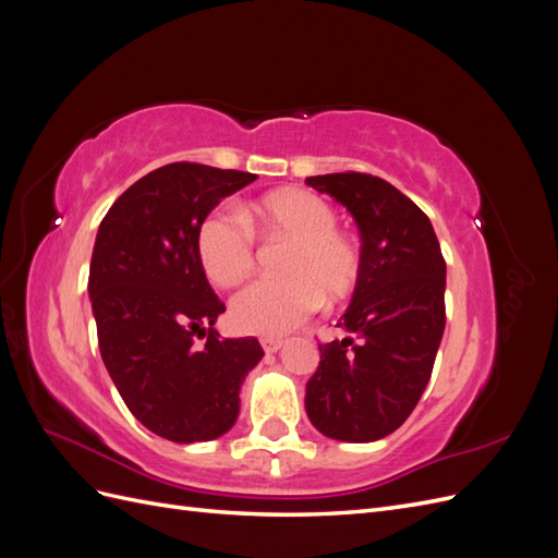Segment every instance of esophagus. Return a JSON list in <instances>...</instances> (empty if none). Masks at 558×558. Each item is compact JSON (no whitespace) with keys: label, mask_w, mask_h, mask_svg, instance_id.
<instances>
[{"label":"esophagus","mask_w":558,"mask_h":558,"mask_svg":"<svg viewBox=\"0 0 558 558\" xmlns=\"http://www.w3.org/2000/svg\"><path fill=\"white\" fill-rule=\"evenodd\" d=\"M260 344H263L265 353H277L283 347V340L281 337H263Z\"/></svg>","instance_id":"34e87169"}]
</instances>
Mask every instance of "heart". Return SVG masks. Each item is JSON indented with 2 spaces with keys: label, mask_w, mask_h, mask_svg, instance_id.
I'll use <instances>...</instances> for the list:
<instances>
[{
  "label": "heart",
  "mask_w": 558,
  "mask_h": 558,
  "mask_svg": "<svg viewBox=\"0 0 558 558\" xmlns=\"http://www.w3.org/2000/svg\"><path fill=\"white\" fill-rule=\"evenodd\" d=\"M263 238L291 240L281 260V279L246 286L230 302L232 326L246 335L277 337L298 328L328 302L347 300L361 281L363 256L356 240L337 228L340 216L328 199L302 189L265 195L244 209ZM197 258L209 281L238 286L256 258V240L242 216L216 209L202 218L195 238Z\"/></svg>",
  "instance_id": "1"
}]
</instances>
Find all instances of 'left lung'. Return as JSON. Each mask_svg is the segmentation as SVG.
Masks as SVG:
<instances>
[{"label": "left lung", "instance_id": "obj_1", "mask_svg": "<svg viewBox=\"0 0 558 558\" xmlns=\"http://www.w3.org/2000/svg\"><path fill=\"white\" fill-rule=\"evenodd\" d=\"M305 183L349 209L363 256L337 324L349 337L318 344L307 416L332 440L375 442L404 424L430 379L445 332L447 265L428 216L396 185L361 172Z\"/></svg>", "mask_w": 558, "mask_h": 558}]
</instances>
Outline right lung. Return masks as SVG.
Masks as SVG:
<instances>
[{
  "label": "right lung",
  "instance_id": "right-lung-1",
  "mask_svg": "<svg viewBox=\"0 0 558 558\" xmlns=\"http://www.w3.org/2000/svg\"><path fill=\"white\" fill-rule=\"evenodd\" d=\"M256 179L172 162L132 183L99 223L88 277L99 353L128 410L165 440L228 433L242 381L263 359L256 337L214 330L226 305L195 248L202 218Z\"/></svg>",
  "mask_w": 558,
  "mask_h": 558
}]
</instances>
